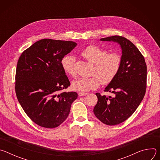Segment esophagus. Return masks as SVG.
<instances>
[{"label": "esophagus", "mask_w": 160, "mask_h": 160, "mask_svg": "<svg viewBox=\"0 0 160 160\" xmlns=\"http://www.w3.org/2000/svg\"><path fill=\"white\" fill-rule=\"evenodd\" d=\"M87 94H88V93H87V92H79L78 93L79 96H86Z\"/></svg>", "instance_id": "esophagus-1"}]
</instances>
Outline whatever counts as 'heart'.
<instances>
[{"mask_svg": "<svg viewBox=\"0 0 160 160\" xmlns=\"http://www.w3.org/2000/svg\"><path fill=\"white\" fill-rule=\"evenodd\" d=\"M81 55L91 64H94L92 77H81L75 80L72 87L78 92H87L98 88L101 82L110 83L117 75L121 65V56L115 52L108 53L107 51L92 45L85 48ZM75 58L70 55L64 56L61 64L64 72L70 76H75Z\"/></svg>", "mask_w": 160, "mask_h": 160, "instance_id": "b5f03b06", "label": "heart"}]
</instances>
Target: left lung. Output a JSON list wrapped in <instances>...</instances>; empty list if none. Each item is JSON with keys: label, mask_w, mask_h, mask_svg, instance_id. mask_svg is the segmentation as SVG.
<instances>
[{"label": "left lung", "mask_w": 160, "mask_h": 160, "mask_svg": "<svg viewBox=\"0 0 160 160\" xmlns=\"http://www.w3.org/2000/svg\"><path fill=\"white\" fill-rule=\"evenodd\" d=\"M100 40L116 42L122 49L120 70L104 89L114 96L106 97L96 93L98 101L94 108L95 116L101 122L115 125L128 119L142 101L146 88L147 66L139 49L126 38L115 35Z\"/></svg>", "instance_id": "1"}]
</instances>
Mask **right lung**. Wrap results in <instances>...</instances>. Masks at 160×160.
Wrapping results in <instances>:
<instances>
[{"mask_svg":"<svg viewBox=\"0 0 160 160\" xmlns=\"http://www.w3.org/2000/svg\"><path fill=\"white\" fill-rule=\"evenodd\" d=\"M77 45L72 41L42 39L19 58L16 96L28 117L40 127L53 128L60 125L78 97L75 92H60L70 85L61 61Z\"/></svg>","mask_w":160,"mask_h":160,"instance_id":"add662e5","label":"right lung"}]
</instances>
